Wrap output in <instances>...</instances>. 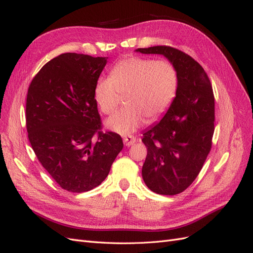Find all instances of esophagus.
I'll list each match as a JSON object with an SVG mask.
<instances>
[{
    "mask_svg": "<svg viewBox=\"0 0 253 253\" xmlns=\"http://www.w3.org/2000/svg\"><path fill=\"white\" fill-rule=\"evenodd\" d=\"M136 142V138L134 136H125L124 137V143L126 147H129V145H133Z\"/></svg>",
    "mask_w": 253,
    "mask_h": 253,
    "instance_id": "1",
    "label": "esophagus"
}]
</instances>
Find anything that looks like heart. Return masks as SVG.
<instances>
[{"mask_svg": "<svg viewBox=\"0 0 253 253\" xmlns=\"http://www.w3.org/2000/svg\"><path fill=\"white\" fill-rule=\"evenodd\" d=\"M178 88V73L169 60L128 57L115 64L110 77H100L94 88L100 111L110 115L117 109L120 94L126 109L105 121L110 131L122 136L134 134L145 122L154 121L169 110Z\"/></svg>", "mask_w": 253, "mask_h": 253, "instance_id": "b5f03b06", "label": "heart"}]
</instances>
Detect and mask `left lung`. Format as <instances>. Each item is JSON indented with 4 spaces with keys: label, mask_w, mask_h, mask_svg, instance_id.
Listing matches in <instances>:
<instances>
[{
    "label": "left lung",
    "mask_w": 253,
    "mask_h": 253,
    "mask_svg": "<svg viewBox=\"0 0 253 253\" xmlns=\"http://www.w3.org/2000/svg\"><path fill=\"white\" fill-rule=\"evenodd\" d=\"M136 51L164 55L178 73L174 101L159 124L143 133L142 142L148 152L141 171L153 192L175 195L195 180L211 150L212 84L202 65L177 48L160 45Z\"/></svg>",
    "instance_id": "1"
}]
</instances>
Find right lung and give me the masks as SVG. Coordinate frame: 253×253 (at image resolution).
Instances as JSON below:
<instances>
[{
    "mask_svg": "<svg viewBox=\"0 0 253 253\" xmlns=\"http://www.w3.org/2000/svg\"><path fill=\"white\" fill-rule=\"evenodd\" d=\"M106 59L62 53L45 64L28 87L29 142L44 169L68 192L100 185L124 148L119 134L102 131L94 95Z\"/></svg>",
    "mask_w": 253,
    "mask_h": 253,
    "instance_id": "1",
    "label": "right lung"
}]
</instances>
